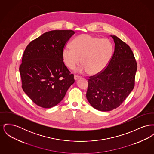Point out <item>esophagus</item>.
<instances>
[{
	"instance_id": "1",
	"label": "esophagus",
	"mask_w": 154,
	"mask_h": 154,
	"mask_svg": "<svg viewBox=\"0 0 154 154\" xmlns=\"http://www.w3.org/2000/svg\"><path fill=\"white\" fill-rule=\"evenodd\" d=\"M81 77H80V76H78V75H74V80H75V81H77V80H78L79 79H80Z\"/></svg>"
}]
</instances>
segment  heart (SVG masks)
Returning a JSON list of instances; mask_svg holds the SVG:
<instances>
[{
	"label": "heart",
	"instance_id": "heart-1",
	"mask_svg": "<svg viewBox=\"0 0 154 154\" xmlns=\"http://www.w3.org/2000/svg\"><path fill=\"white\" fill-rule=\"evenodd\" d=\"M72 46H65L62 51L64 63L70 69H74L81 63L80 72L96 75L102 72L109 63L113 51L112 42L108 39L83 34L77 36Z\"/></svg>",
	"mask_w": 154,
	"mask_h": 154
}]
</instances>
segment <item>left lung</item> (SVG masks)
<instances>
[{"instance_id": "1", "label": "left lung", "mask_w": 154, "mask_h": 154, "mask_svg": "<svg viewBox=\"0 0 154 154\" xmlns=\"http://www.w3.org/2000/svg\"><path fill=\"white\" fill-rule=\"evenodd\" d=\"M115 51L106 68L90 77L86 94L91 105L100 111L117 108L133 90L137 64L130 46L115 35Z\"/></svg>"}]
</instances>
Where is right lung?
<instances>
[{"mask_svg": "<svg viewBox=\"0 0 154 154\" xmlns=\"http://www.w3.org/2000/svg\"><path fill=\"white\" fill-rule=\"evenodd\" d=\"M74 33L72 30L46 32L24 51L19 68L22 88L39 106L50 108L57 105L74 82L62 58L64 47Z\"/></svg>", "mask_w": 154, "mask_h": 154, "instance_id": "add662e5", "label": "right lung"}]
</instances>
